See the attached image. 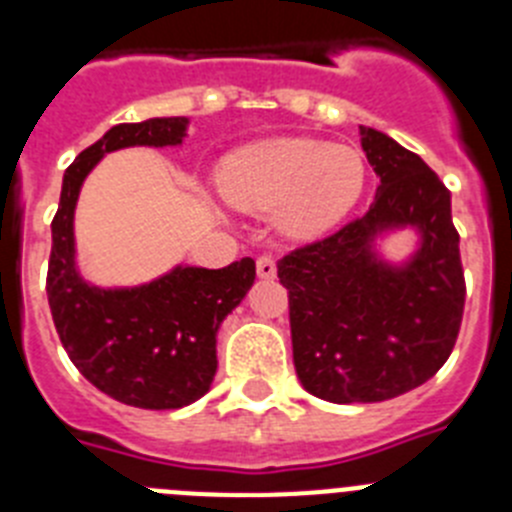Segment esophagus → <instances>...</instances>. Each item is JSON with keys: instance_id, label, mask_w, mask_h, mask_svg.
Returning a JSON list of instances; mask_svg holds the SVG:
<instances>
[{"instance_id": "obj_1", "label": "esophagus", "mask_w": 512, "mask_h": 512, "mask_svg": "<svg viewBox=\"0 0 512 512\" xmlns=\"http://www.w3.org/2000/svg\"><path fill=\"white\" fill-rule=\"evenodd\" d=\"M256 274L261 279H274L277 277V261L271 253H261L259 259H256Z\"/></svg>"}]
</instances>
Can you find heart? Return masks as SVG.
Returning <instances> with one entry per match:
<instances>
[{"instance_id":"1","label":"heart","mask_w":512,"mask_h":512,"mask_svg":"<svg viewBox=\"0 0 512 512\" xmlns=\"http://www.w3.org/2000/svg\"><path fill=\"white\" fill-rule=\"evenodd\" d=\"M366 169L359 153L310 138H277L246 146L217 171L220 194L233 207L269 212L289 235L315 238L361 200Z\"/></svg>"}]
</instances>
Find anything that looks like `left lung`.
Returning <instances> with one entry per match:
<instances>
[{
	"instance_id": "1",
	"label": "left lung",
	"mask_w": 512,
	"mask_h": 512,
	"mask_svg": "<svg viewBox=\"0 0 512 512\" xmlns=\"http://www.w3.org/2000/svg\"><path fill=\"white\" fill-rule=\"evenodd\" d=\"M361 135L379 176L372 207L277 266L297 377L310 395L338 405L392 400L428 382L454 351L467 297L449 189L384 133ZM400 224L418 227L424 241L405 270H390L368 243Z\"/></svg>"
}]
</instances>
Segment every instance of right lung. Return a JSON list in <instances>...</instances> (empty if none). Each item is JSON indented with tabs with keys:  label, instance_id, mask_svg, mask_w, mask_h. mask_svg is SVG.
I'll use <instances>...</instances> for the list:
<instances>
[{
	"label": "right lung",
	"instance_id": "right-lung-1",
	"mask_svg": "<svg viewBox=\"0 0 512 512\" xmlns=\"http://www.w3.org/2000/svg\"><path fill=\"white\" fill-rule=\"evenodd\" d=\"M184 135L187 117L122 122L107 130L66 169L51 223L45 292L58 338L97 390L133 408L176 410L210 390L217 328L256 279L253 259L223 269L176 266L135 289H99L76 274L74 207L99 158L128 146H176Z\"/></svg>",
	"mask_w": 512,
	"mask_h": 512
}]
</instances>
